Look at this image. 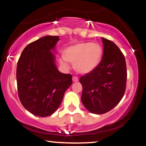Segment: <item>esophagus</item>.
<instances>
[{"instance_id": "obj_1", "label": "esophagus", "mask_w": 146, "mask_h": 146, "mask_svg": "<svg viewBox=\"0 0 146 146\" xmlns=\"http://www.w3.org/2000/svg\"><path fill=\"white\" fill-rule=\"evenodd\" d=\"M78 81V78L76 76H73V82H76Z\"/></svg>"}]
</instances>
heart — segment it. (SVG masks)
Returning a JSON list of instances; mask_svg holds the SVG:
<instances>
[{"mask_svg": "<svg viewBox=\"0 0 146 146\" xmlns=\"http://www.w3.org/2000/svg\"><path fill=\"white\" fill-rule=\"evenodd\" d=\"M102 53V46L98 43L82 42L65 48L64 56L59 61L64 66H68V62L73 63V67L78 73L86 74L98 66Z\"/></svg>", "mask_w": 146, "mask_h": 146, "instance_id": "b5f03b06", "label": "heart"}]
</instances>
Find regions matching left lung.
Masks as SVG:
<instances>
[{"mask_svg": "<svg viewBox=\"0 0 146 146\" xmlns=\"http://www.w3.org/2000/svg\"><path fill=\"white\" fill-rule=\"evenodd\" d=\"M102 59L93 71L82 76L81 100L92 113L102 115L121 101L126 86L127 70L123 54L113 42L102 38Z\"/></svg>", "mask_w": 146, "mask_h": 146, "instance_id": "left-lung-1", "label": "left lung"}]
</instances>
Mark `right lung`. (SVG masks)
<instances>
[{
    "mask_svg": "<svg viewBox=\"0 0 146 146\" xmlns=\"http://www.w3.org/2000/svg\"><path fill=\"white\" fill-rule=\"evenodd\" d=\"M59 36H46L24 48L16 69L18 93L26 110L38 117H47L60 106L72 84V75L58 71L56 46Z\"/></svg>",
    "mask_w": 146,
    "mask_h": 146,
    "instance_id": "1",
    "label": "right lung"
}]
</instances>
